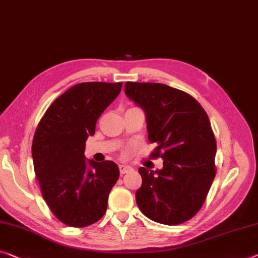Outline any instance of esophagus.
Here are the masks:
<instances>
[{"instance_id": "1", "label": "esophagus", "mask_w": 258, "mask_h": 258, "mask_svg": "<svg viewBox=\"0 0 258 258\" xmlns=\"http://www.w3.org/2000/svg\"><path fill=\"white\" fill-rule=\"evenodd\" d=\"M131 170H132V169H131L130 166L119 165V172H120V174H125V173H127V172H130Z\"/></svg>"}]
</instances>
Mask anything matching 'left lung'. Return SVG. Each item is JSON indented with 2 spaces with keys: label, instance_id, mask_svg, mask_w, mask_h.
Listing matches in <instances>:
<instances>
[{
  "label": "left lung",
  "instance_id": "1",
  "mask_svg": "<svg viewBox=\"0 0 258 258\" xmlns=\"http://www.w3.org/2000/svg\"><path fill=\"white\" fill-rule=\"evenodd\" d=\"M125 93L146 111L150 158L163 169L140 167L137 203L154 222L178 225L201 209L216 175L217 144L209 117L186 92L157 83L125 84Z\"/></svg>",
  "mask_w": 258,
  "mask_h": 258
}]
</instances>
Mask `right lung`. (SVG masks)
I'll return each instance as SVG.
<instances>
[{"label":"right lung","instance_id":"add662e5","mask_svg":"<svg viewBox=\"0 0 258 258\" xmlns=\"http://www.w3.org/2000/svg\"><path fill=\"white\" fill-rule=\"evenodd\" d=\"M122 83H81L52 102L36 127L32 156L41 194L55 217L85 227L107 211L110 190L119 178L116 163L89 161L86 140L121 91Z\"/></svg>","mask_w":258,"mask_h":258}]
</instances>
